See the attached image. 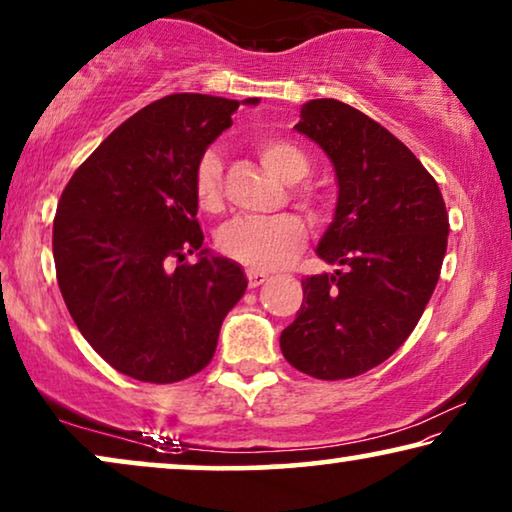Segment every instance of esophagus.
I'll return each mask as SVG.
<instances>
[{
  "instance_id": "obj_1",
  "label": "esophagus",
  "mask_w": 512,
  "mask_h": 512,
  "mask_svg": "<svg viewBox=\"0 0 512 512\" xmlns=\"http://www.w3.org/2000/svg\"><path fill=\"white\" fill-rule=\"evenodd\" d=\"M247 279H249L251 289H256V286H261L263 282H268V272L251 268V270H247Z\"/></svg>"
}]
</instances>
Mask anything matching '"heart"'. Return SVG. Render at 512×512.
I'll return each mask as SVG.
<instances>
[{
  "label": "heart",
  "mask_w": 512,
  "mask_h": 512,
  "mask_svg": "<svg viewBox=\"0 0 512 512\" xmlns=\"http://www.w3.org/2000/svg\"><path fill=\"white\" fill-rule=\"evenodd\" d=\"M256 153L261 163L275 172L286 184H298L307 179L312 170L310 158L298 144L282 137H261L256 142ZM193 193L205 212H216L223 202V160L219 151L207 149L198 158L193 170ZM293 198L305 207L317 205V193L300 186ZM307 240L305 221L296 214L277 216H235L223 223L216 235V244L223 256L251 268L270 270L289 261L303 249Z\"/></svg>",
  "instance_id": "b5f03b06"
}]
</instances>
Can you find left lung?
Here are the masks:
<instances>
[{"mask_svg": "<svg viewBox=\"0 0 512 512\" xmlns=\"http://www.w3.org/2000/svg\"><path fill=\"white\" fill-rule=\"evenodd\" d=\"M331 158L335 219L321 237L333 275L303 279V305L279 338L284 359L317 380L387 361L415 331L447 249L436 179L387 128L338 100H310L296 125Z\"/></svg>", "mask_w": 512, "mask_h": 512, "instance_id": "left-lung-1", "label": "left lung"}]
</instances>
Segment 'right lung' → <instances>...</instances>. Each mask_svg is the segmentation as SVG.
Wrapping results in <instances>:
<instances>
[{"label":"right lung","instance_id":"add662e5","mask_svg":"<svg viewBox=\"0 0 512 512\" xmlns=\"http://www.w3.org/2000/svg\"><path fill=\"white\" fill-rule=\"evenodd\" d=\"M237 107L200 93L160 97L118 125L60 195L53 258L67 310L90 347L139 382L200 373L247 291L240 265L202 249L193 193L195 163Z\"/></svg>","mask_w":512,"mask_h":512}]
</instances>
